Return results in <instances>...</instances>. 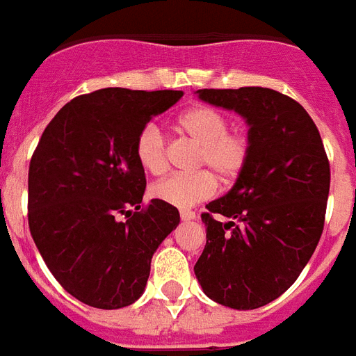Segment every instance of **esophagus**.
Returning <instances> with one entry per match:
<instances>
[{"label": "esophagus", "instance_id": "34e87169", "mask_svg": "<svg viewBox=\"0 0 356 356\" xmlns=\"http://www.w3.org/2000/svg\"><path fill=\"white\" fill-rule=\"evenodd\" d=\"M180 218L181 220H193V218H196V213L191 211V209H181Z\"/></svg>", "mask_w": 356, "mask_h": 356}]
</instances>
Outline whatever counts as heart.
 Returning <instances> with one entry per match:
<instances>
[{
	"label": "heart",
	"mask_w": 356,
	"mask_h": 356,
	"mask_svg": "<svg viewBox=\"0 0 356 356\" xmlns=\"http://www.w3.org/2000/svg\"><path fill=\"white\" fill-rule=\"evenodd\" d=\"M178 127L187 138L200 145L196 167L209 168L226 184L243 175L252 154V138L243 130H229L226 113L211 106H196L181 113ZM134 149L139 165L147 172L161 175L167 169V136L158 123H147L139 130ZM209 171L167 176L152 186V196L176 207L195 206L217 193V180Z\"/></svg>",
	"instance_id": "heart-1"
}]
</instances>
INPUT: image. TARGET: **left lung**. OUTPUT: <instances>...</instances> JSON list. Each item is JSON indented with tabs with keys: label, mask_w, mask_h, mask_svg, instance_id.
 <instances>
[{
	"label": "left lung",
	"mask_w": 356,
	"mask_h": 356,
	"mask_svg": "<svg viewBox=\"0 0 356 356\" xmlns=\"http://www.w3.org/2000/svg\"><path fill=\"white\" fill-rule=\"evenodd\" d=\"M250 124L252 154L232 191L202 213L206 246L195 274L207 298L250 311L298 280L322 237L331 169L305 108L270 88L198 90Z\"/></svg>",
	"instance_id": "1"
}]
</instances>
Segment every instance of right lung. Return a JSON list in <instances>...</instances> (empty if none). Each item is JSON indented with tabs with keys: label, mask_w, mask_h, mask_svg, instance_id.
Returning a JSON list of instances; mask_svg holds the SVG:
<instances>
[{
	"label": "right lung",
	"mask_w": 356,
	"mask_h": 356,
	"mask_svg": "<svg viewBox=\"0 0 356 356\" xmlns=\"http://www.w3.org/2000/svg\"><path fill=\"white\" fill-rule=\"evenodd\" d=\"M181 95L127 88L84 93L60 108L34 149L31 235L55 280L86 305L110 311L138 300L150 259L180 222L170 204H141L147 178L134 147L139 130Z\"/></svg>",
	"instance_id": "1"
}]
</instances>
